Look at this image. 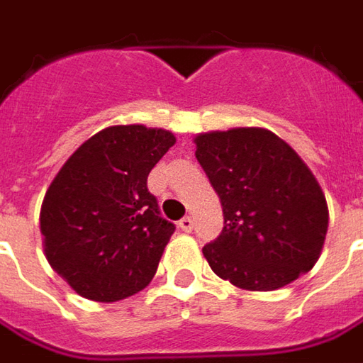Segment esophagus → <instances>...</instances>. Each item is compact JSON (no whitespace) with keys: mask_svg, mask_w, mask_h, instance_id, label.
Wrapping results in <instances>:
<instances>
[{"mask_svg":"<svg viewBox=\"0 0 363 363\" xmlns=\"http://www.w3.org/2000/svg\"><path fill=\"white\" fill-rule=\"evenodd\" d=\"M192 226H194V220H192V216H184L179 220V228H181L182 233H191Z\"/></svg>","mask_w":363,"mask_h":363,"instance_id":"34e87169","label":"esophagus"}]
</instances>
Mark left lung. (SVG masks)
Listing matches in <instances>:
<instances>
[{"label": "left lung", "instance_id": "8db88e82", "mask_svg": "<svg viewBox=\"0 0 363 363\" xmlns=\"http://www.w3.org/2000/svg\"><path fill=\"white\" fill-rule=\"evenodd\" d=\"M194 145L223 204V234L202 248L214 274L242 290L270 292L312 270L330 214L298 152L262 127L199 133Z\"/></svg>", "mask_w": 363, "mask_h": 363}]
</instances>
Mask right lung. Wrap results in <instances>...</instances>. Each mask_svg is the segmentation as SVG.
Wrapping results in <instances>:
<instances>
[{
  "instance_id": "right-lung-1",
  "label": "right lung",
  "mask_w": 363,
  "mask_h": 363,
  "mask_svg": "<svg viewBox=\"0 0 363 363\" xmlns=\"http://www.w3.org/2000/svg\"><path fill=\"white\" fill-rule=\"evenodd\" d=\"M174 143L171 130L107 127L51 181L39 214L43 252L79 296L117 302L149 286L174 224L159 213L147 177Z\"/></svg>"
}]
</instances>
